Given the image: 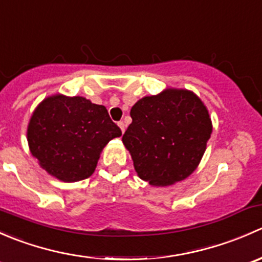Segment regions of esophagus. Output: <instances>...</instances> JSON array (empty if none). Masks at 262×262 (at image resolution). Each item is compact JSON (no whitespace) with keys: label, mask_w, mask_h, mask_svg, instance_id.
<instances>
[{"label":"esophagus","mask_w":262,"mask_h":262,"mask_svg":"<svg viewBox=\"0 0 262 262\" xmlns=\"http://www.w3.org/2000/svg\"><path fill=\"white\" fill-rule=\"evenodd\" d=\"M118 125H119V128H120L121 133H124V132H125V125H124V123H123V121H119V123H118Z\"/></svg>","instance_id":"1"}]
</instances>
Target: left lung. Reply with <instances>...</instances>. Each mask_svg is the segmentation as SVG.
I'll return each mask as SVG.
<instances>
[{
  "label": "left lung",
  "mask_w": 262,
  "mask_h": 262,
  "mask_svg": "<svg viewBox=\"0 0 262 262\" xmlns=\"http://www.w3.org/2000/svg\"><path fill=\"white\" fill-rule=\"evenodd\" d=\"M123 143L136 172L152 186H170L199 166L213 132L209 110L196 94L167 87L139 99Z\"/></svg>",
  "instance_id": "obj_1"
}]
</instances>
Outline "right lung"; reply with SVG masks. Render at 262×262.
I'll return each instance as SVG.
<instances>
[{"mask_svg":"<svg viewBox=\"0 0 262 262\" xmlns=\"http://www.w3.org/2000/svg\"><path fill=\"white\" fill-rule=\"evenodd\" d=\"M120 136L106 107L62 94L50 95L35 107L26 130L31 156L63 182L90 178L104 147Z\"/></svg>","mask_w":262,"mask_h":262,"instance_id":"1","label":"right lung"}]
</instances>
